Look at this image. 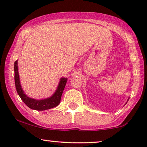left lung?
Wrapping results in <instances>:
<instances>
[{
  "instance_id": "1",
  "label": "left lung",
  "mask_w": 147,
  "mask_h": 147,
  "mask_svg": "<svg viewBox=\"0 0 147 147\" xmlns=\"http://www.w3.org/2000/svg\"><path fill=\"white\" fill-rule=\"evenodd\" d=\"M129 98H130V97H129V98H128V100H127V101H126V104H126V103H127V102H128V100H129Z\"/></svg>"
}]
</instances>
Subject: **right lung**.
I'll list each match as a JSON object with an SVG mask.
<instances>
[{
  "instance_id": "1",
  "label": "right lung",
  "mask_w": 147,
  "mask_h": 147,
  "mask_svg": "<svg viewBox=\"0 0 147 147\" xmlns=\"http://www.w3.org/2000/svg\"><path fill=\"white\" fill-rule=\"evenodd\" d=\"M14 71H15V82L17 92L20 98L23 100L24 103L31 109L43 111L55 108L58 106L61 101V95L63 94V90L67 83V78H61L59 84L55 92L49 97L43 98V99H35L30 98L26 95L22 88L20 78L19 74V68H18V60L15 62L14 65Z\"/></svg>"
}]
</instances>
